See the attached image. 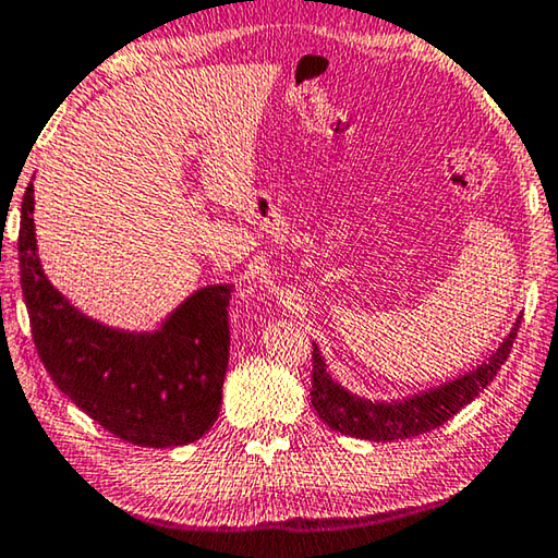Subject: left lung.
<instances>
[{"label": "left lung", "instance_id": "left-lung-1", "mask_svg": "<svg viewBox=\"0 0 558 558\" xmlns=\"http://www.w3.org/2000/svg\"><path fill=\"white\" fill-rule=\"evenodd\" d=\"M521 320L514 323L507 340L499 344L489 362H482L480 367L466 373L454 383L441 385L437 390L407 397L402 402H369L362 397L342 390L332 377L325 373V362L317 348L313 350V390L311 402L315 407L317 417L327 427L338 429L340 435L373 439V441H392V439H410L424 435V432L437 429L439 424L452 420L462 407L470 404L474 397H480L486 385L492 383L507 362L511 344L517 340Z\"/></svg>", "mask_w": 558, "mask_h": 558}]
</instances>
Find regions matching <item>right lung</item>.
<instances>
[{
    "instance_id": "right-lung-1",
    "label": "right lung",
    "mask_w": 558,
    "mask_h": 558,
    "mask_svg": "<svg viewBox=\"0 0 558 558\" xmlns=\"http://www.w3.org/2000/svg\"><path fill=\"white\" fill-rule=\"evenodd\" d=\"M34 185L22 198L20 276L34 348L54 385L111 435L138 447H179L214 427L228 369L231 286L193 293L158 332H121L61 298L37 258Z\"/></svg>"
}]
</instances>
